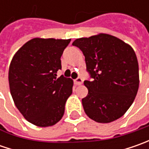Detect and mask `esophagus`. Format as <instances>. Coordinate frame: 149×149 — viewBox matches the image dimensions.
<instances>
[{
	"instance_id": "1",
	"label": "esophagus",
	"mask_w": 149,
	"mask_h": 149,
	"mask_svg": "<svg viewBox=\"0 0 149 149\" xmlns=\"http://www.w3.org/2000/svg\"><path fill=\"white\" fill-rule=\"evenodd\" d=\"M74 82L75 85H80V84H82V83H83V79L81 78H77L76 79L74 80Z\"/></svg>"
}]
</instances>
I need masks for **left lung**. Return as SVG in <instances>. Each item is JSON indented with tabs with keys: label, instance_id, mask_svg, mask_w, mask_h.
I'll list each match as a JSON object with an SVG mask.
<instances>
[{
	"label": "left lung",
	"instance_id": "obj_1",
	"mask_svg": "<svg viewBox=\"0 0 149 149\" xmlns=\"http://www.w3.org/2000/svg\"><path fill=\"white\" fill-rule=\"evenodd\" d=\"M73 45L81 49L92 81L82 99L85 113L98 123H110L127 112L139 85V63L133 48L108 34L76 39Z\"/></svg>",
	"mask_w": 149,
	"mask_h": 149
}]
</instances>
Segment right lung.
<instances>
[{
  "label": "right lung",
  "mask_w": 149,
  "mask_h": 149,
  "mask_svg": "<svg viewBox=\"0 0 149 149\" xmlns=\"http://www.w3.org/2000/svg\"><path fill=\"white\" fill-rule=\"evenodd\" d=\"M69 40L34 38L15 54L9 67V85L14 103L27 121L39 127L62 118L73 80L57 76L60 57Z\"/></svg>",
  "instance_id": "obj_1"
}]
</instances>
